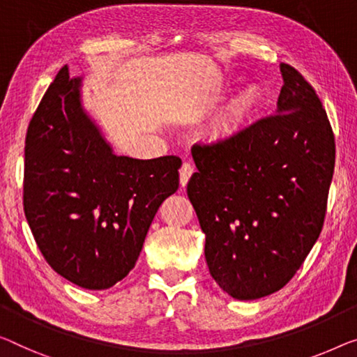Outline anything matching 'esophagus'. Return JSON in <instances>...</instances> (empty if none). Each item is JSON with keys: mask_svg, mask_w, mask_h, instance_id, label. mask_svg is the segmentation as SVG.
I'll use <instances>...</instances> for the list:
<instances>
[{"mask_svg": "<svg viewBox=\"0 0 357 357\" xmlns=\"http://www.w3.org/2000/svg\"><path fill=\"white\" fill-rule=\"evenodd\" d=\"M192 174H194V165L189 162H184L183 167L179 169V184L183 185V188H185Z\"/></svg>", "mask_w": 357, "mask_h": 357, "instance_id": "esophagus-1", "label": "esophagus"}]
</instances>
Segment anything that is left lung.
<instances>
[{"label": "left lung", "mask_w": 357, "mask_h": 357, "mask_svg": "<svg viewBox=\"0 0 357 357\" xmlns=\"http://www.w3.org/2000/svg\"><path fill=\"white\" fill-rule=\"evenodd\" d=\"M273 116L226 139L192 147L188 184L205 234L211 278L236 300L280 290L322 231L335 168V137L310 83L280 63Z\"/></svg>", "instance_id": "obj_1"}]
</instances>
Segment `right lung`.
<instances>
[{
  "label": "right lung",
  "instance_id": "add662e5",
  "mask_svg": "<svg viewBox=\"0 0 357 357\" xmlns=\"http://www.w3.org/2000/svg\"><path fill=\"white\" fill-rule=\"evenodd\" d=\"M82 88L83 77L63 66L30 121L24 210L51 268L104 290L135 268L158 206L178 190L181 158L116 155Z\"/></svg>",
  "mask_w": 357,
  "mask_h": 357
}]
</instances>
